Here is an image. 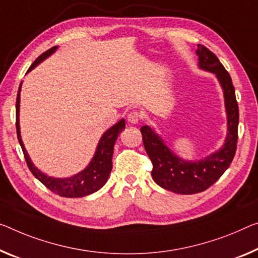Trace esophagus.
<instances>
[{
    "label": "esophagus",
    "mask_w": 258,
    "mask_h": 258,
    "mask_svg": "<svg viewBox=\"0 0 258 258\" xmlns=\"http://www.w3.org/2000/svg\"><path fill=\"white\" fill-rule=\"evenodd\" d=\"M141 120V114L138 112H132L128 114V122L132 124L138 123V121Z\"/></svg>",
    "instance_id": "1"
}]
</instances>
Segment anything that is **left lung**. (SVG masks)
Listing matches in <instances>:
<instances>
[{"mask_svg": "<svg viewBox=\"0 0 258 258\" xmlns=\"http://www.w3.org/2000/svg\"><path fill=\"white\" fill-rule=\"evenodd\" d=\"M198 69L213 74L223 90L227 134L219 149L200 160H185L168 148L153 126L143 125L145 151L153 164L152 179L158 185L181 195L202 192L215 183L234 158L239 125V107L232 78L218 57L203 45H197Z\"/></svg>", "mask_w": 258, "mask_h": 258, "instance_id": "8db88e82", "label": "left lung"}]
</instances>
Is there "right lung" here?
I'll return each mask as SVG.
<instances>
[{
	"label": "right lung",
	"instance_id": "add662e5",
	"mask_svg": "<svg viewBox=\"0 0 258 258\" xmlns=\"http://www.w3.org/2000/svg\"><path fill=\"white\" fill-rule=\"evenodd\" d=\"M58 46H54L53 48L48 49L45 53L41 54L37 60H35L32 66L30 67L26 74L32 71L35 67L40 64L46 58H48L50 55H53L55 51L57 50ZM23 82L19 84L18 93H17V101H16V128H17V137L19 141V144L22 146V150L24 152V157H25L26 164L29 166L31 172L37 179L45 184L50 191H53L57 195L62 197H70V198H77V197H84L91 195V194L98 191L106 184L107 180H108L110 170L113 168L112 159L114 153V145L117 140L118 135L125 128V121L124 118H121L120 121L116 122L113 126L107 129L106 132L102 134L100 140L98 142V145L96 148V152H94L92 159L88 164V166L81 172H78L74 175L69 177H54L48 176L42 170L35 167L33 161L27 153L25 146L22 140L21 135V124H19V110H21V91H22Z\"/></svg>",
	"mask_w": 258,
	"mask_h": 258
}]
</instances>
